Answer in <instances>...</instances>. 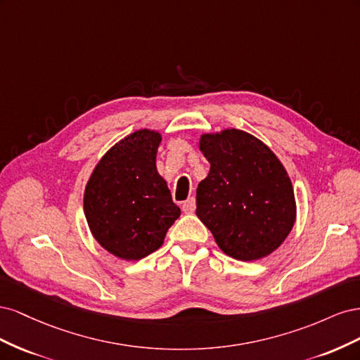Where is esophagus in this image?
Returning a JSON list of instances; mask_svg holds the SVG:
<instances>
[{
	"mask_svg": "<svg viewBox=\"0 0 360 360\" xmlns=\"http://www.w3.org/2000/svg\"><path fill=\"white\" fill-rule=\"evenodd\" d=\"M195 207H197V204H195V200H193V198H189V200H186V201H184V202L181 204V210H183L184 213L191 214V213L195 212Z\"/></svg>",
	"mask_w": 360,
	"mask_h": 360,
	"instance_id": "1",
	"label": "esophagus"
}]
</instances>
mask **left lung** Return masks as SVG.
Wrapping results in <instances>:
<instances>
[{
    "instance_id": "1",
    "label": "left lung",
    "mask_w": 360,
    "mask_h": 360,
    "mask_svg": "<svg viewBox=\"0 0 360 360\" xmlns=\"http://www.w3.org/2000/svg\"><path fill=\"white\" fill-rule=\"evenodd\" d=\"M200 150L210 171L197 189V216L226 255L264 258L281 246L296 219L285 168L266 144L243 130L204 134Z\"/></svg>"
}]
</instances>
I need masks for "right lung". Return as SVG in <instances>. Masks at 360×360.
Segmentation results:
<instances>
[{
    "label": "right lung",
    "instance_id": "1",
    "mask_svg": "<svg viewBox=\"0 0 360 360\" xmlns=\"http://www.w3.org/2000/svg\"><path fill=\"white\" fill-rule=\"evenodd\" d=\"M160 134L138 130L97 163L84 193L94 238L112 255L136 261L155 252L180 216L156 169Z\"/></svg>",
    "mask_w": 360,
    "mask_h": 360
}]
</instances>
